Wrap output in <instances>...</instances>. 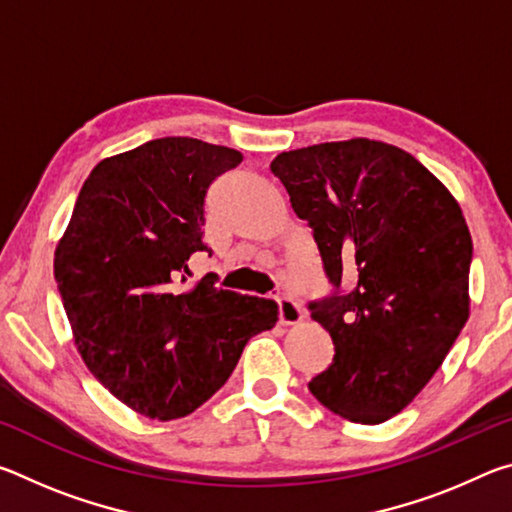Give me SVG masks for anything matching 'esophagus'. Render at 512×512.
<instances>
[{
    "label": "esophagus",
    "instance_id": "esophagus-1",
    "mask_svg": "<svg viewBox=\"0 0 512 512\" xmlns=\"http://www.w3.org/2000/svg\"><path fill=\"white\" fill-rule=\"evenodd\" d=\"M277 302V314H280V323L284 325H296L302 320V309L296 300H291L287 296L275 298Z\"/></svg>",
    "mask_w": 512,
    "mask_h": 512
}]
</instances>
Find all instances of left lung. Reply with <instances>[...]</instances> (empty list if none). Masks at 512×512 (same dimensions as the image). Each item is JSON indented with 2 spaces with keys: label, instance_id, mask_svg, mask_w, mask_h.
Masks as SVG:
<instances>
[{
  "label": "left lung",
  "instance_id": "1",
  "mask_svg": "<svg viewBox=\"0 0 512 512\" xmlns=\"http://www.w3.org/2000/svg\"><path fill=\"white\" fill-rule=\"evenodd\" d=\"M271 171L332 284L307 305L334 343L309 391L341 418L384 422L427 386L470 316L461 207L413 155L363 137L280 153Z\"/></svg>",
  "mask_w": 512,
  "mask_h": 512
}]
</instances>
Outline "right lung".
Segmentation results:
<instances>
[{
  "mask_svg": "<svg viewBox=\"0 0 512 512\" xmlns=\"http://www.w3.org/2000/svg\"><path fill=\"white\" fill-rule=\"evenodd\" d=\"M244 155L160 137L101 160L58 241L54 275L85 366L151 420L196 411L235 370L250 336L277 323L273 300L216 289L183 293L203 241L205 196Z\"/></svg>",
  "mask_w": 512,
  "mask_h": 512,
  "instance_id": "1",
  "label": "right lung"
}]
</instances>
